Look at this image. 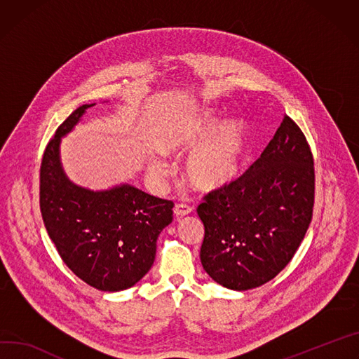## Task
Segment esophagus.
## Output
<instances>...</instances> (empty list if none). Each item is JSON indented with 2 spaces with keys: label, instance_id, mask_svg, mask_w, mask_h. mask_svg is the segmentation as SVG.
<instances>
[{
  "label": "esophagus",
  "instance_id": "esophagus-1",
  "mask_svg": "<svg viewBox=\"0 0 359 359\" xmlns=\"http://www.w3.org/2000/svg\"><path fill=\"white\" fill-rule=\"evenodd\" d=\"M191 212H193V208H190L187 205H176V208H175L176 217H184V216L190 215Z\"/></svg>",
  "mask_w": 359,
  "mask_h": 359
}]
</instances>
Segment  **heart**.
Returning <instances> with one entry per match:
<instances>
[{"mask_svg": "<svg viewBox=\"0 0 359 359\" xmlns=\"http://www.w3.org/2000/svg\"><path fill=\"white\" fill-rule=\"evenodd\" d=\"M249 132L243 121L226 120L215 109H203L179 123L160 149L165 154L190 153L184 165L186 182L198 191L216 193L238 180L245 165ZM147 172L160 179L168 168L160 158L147 160Z\"/></svg>", "mask_w": 359, "mask_h": 359, "instance_id": "heart-1", "label": "heart"}]
</instances>
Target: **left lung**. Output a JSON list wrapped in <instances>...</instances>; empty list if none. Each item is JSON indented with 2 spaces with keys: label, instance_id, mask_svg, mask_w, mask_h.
I'll return each mask as SVG.
<instances>
[{
  "label": "left lung",
  "instance_id": "8db88e82",
  "mask_svg": "<svg viewBox=\"0 0 359 359\" xmlns=\"http://www.w3.org/2000/svg\"><path fill=\"white\" fill-rule=\"evenodd\" d=\"M315 173L309 144L285 116L264 153L235 183L209 193L202 266L219 285L248 290L273 279L301 246L312 220Z\"/></svg>",
  "mask_w": 359,
  "mask_h": 359
}]
</instances>
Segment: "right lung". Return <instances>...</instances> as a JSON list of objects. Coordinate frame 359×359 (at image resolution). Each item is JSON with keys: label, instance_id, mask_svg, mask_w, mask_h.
I'll use <instances>...</instances> for the list:
<instances>
[{"label": "right lung", "instance_id": "obj_1", "mask_svg": "<svg viewBox=\"0 0 359 359\" xmlns=\"http://www.w3.org/2000/svg\"><path fill=\"white\" fill-rule=\"evenodd\" d=\"M94 104L74 110L47 144L40 209L50 239L73 273L95 289L118 292L135 286L153 266L157 238L172 223L175 205L128 183L91 190L69 179L61 139Z\"/></svg>", "mask_w": 359, "mask_h": 359}]
</instances>
